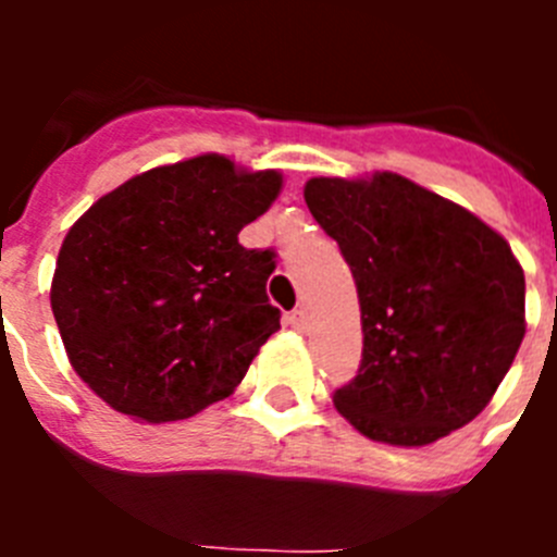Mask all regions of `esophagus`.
Listing matches in <instances>:
<instances>
[{
    "label": "esophagus",
    "mask_w": 557,
    "mask_h": 557,
    "mask_svg": "<svg viewBox=\"0 0 557 557\" xmlns=\"http://www.w3.org/2000/svg\"><path fill=\"white\" fill-rule=\"evenodd\" d=\"M287 323L293 329H298V332H304V329H307V323H309L307 309H295V312H289L287 314Z\"/></svg>",
    "instance_id": "1"
}]
</instances>
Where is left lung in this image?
Segmentation results:
<instances>
[{
    "mask_svg": "<svg viewBox=\"0 0 557 557\" xmlns=\"http://www.w3.org/2000/svg\"><path fill=\"white\" fill-rule=\"evenodd\" d=\"M312 218L357 282L362 362L334 407L371 441L426 446L474 421L524 337V270L471 211L396 172L312 178Z\"/></svg>",
    "mask_w": 557,
    "mask_h": 557,
    "instance_id": "left-lung-1",
    "label": "left lung"
}]
</instances>
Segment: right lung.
Instances as JSON below:
<instances>
[{
  "label": "right lung",
  "mask_w": 557,
  "mask_h": 557,
  "mask_svg": "<svg viewBox=\"0 0 557 557\" xmlns=\"http://www.w3.org/2000/svg\"><path fill=\"white\" fill-rule=\"evenodd\" d=\"M278 191L275 170L206 152L125 181L69 228L49 301L69 362L108 407L181 421L243 382L282 312L268 301L275 253L243 248L239 231Z\"/></svg>",
  "instance_id": "right-lung-1"
}]
</instances>
